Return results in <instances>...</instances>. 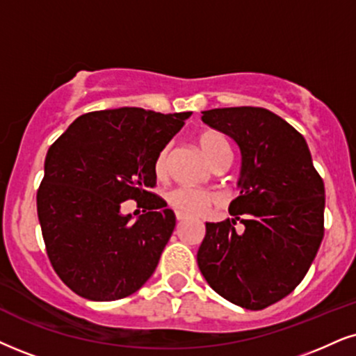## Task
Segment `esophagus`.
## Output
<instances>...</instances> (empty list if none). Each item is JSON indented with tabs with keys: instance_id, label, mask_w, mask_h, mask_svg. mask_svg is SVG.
Instances as JSON below:
<instances>
[{
	"instance_id": "esophagus-1",
	"label": "esophagus",
	"mask_w": 356,
	"mask_h": 356,
	"mask_svg": "<svg viewBox=\"0 0 356 356\" xmlns=\"http://www.w3.org/2000/svg\"><path fill=\"white\" fill-rule=\"evenodd\" d=\"M177 219H178V222H183V221H186V219H188V216H186V214L177 213Z\"/></svg>"
}]
</instances>
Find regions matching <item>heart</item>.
Wrapping results in <instances>:
<instances>
[{"mask_svg": "<svg viewBox=\"0 0 356 356\" xmlns=\"http://www.w3.org/2000/svg\"><path fill=\"white\" fill-rule=\"evenodd\" d=\"M201 152L208 158L209 163L214 165L222 155H231L229 145L221 135L216 131H204L198 138ZM168 160H170V145L161 148L155 158V173L158 177H163L168 170ZM166 201L175 211L188 214V216H196V214H203L208 211L211 204L216 203V196L208 191L196 190V188H186L179 186L171 190L166 195Z\"/></svg>", "mask_w": 356, "mask_h": 356, "instance_id": "obj_1", "label": "heart"}]
</instances>
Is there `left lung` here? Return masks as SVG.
Returning <instances> with one entry per match:
<instances>
[{
  "mask_svg": "<svg viewBox=\"0 0 356 356\" xmlns=\"http://www.w3.org/2000/svg\"><path fill=\"white\" fill-rule=\"evenodd\" d=\"M201 118L238 143L243 166L232 219L206 222L198 267L226 300L262 310L289 296L317 256L325 231L323 179L305 138L274 112L227 107ZM236 220L245 225L243 235Z\"/></svg>",
  "mask_w": 356,
  "mask_h": 356,
  "instance_id": "obj_1",
  "label": "left lung"
}]
</instances>
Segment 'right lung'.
<instances>
[{"mask_svg": "<svg viewBox=\"0 0 356 356\" xmlns=\"http://www.w3.org/2000/svg\"><path fill=\"white\" fill-rule=\"evenodd\" d=\"M191 112L138 107L81 115L51 145L38 190L44 244L60 280L89 300L124 299L155 272L175 229V213L148 191L155 158ZM145 208L137 222L120 206Z\"/></svg>", "mask_w": 356, "mask_h": 356, "instance_id": "right-lung-1", "label": "right lung"}]
</instances>
